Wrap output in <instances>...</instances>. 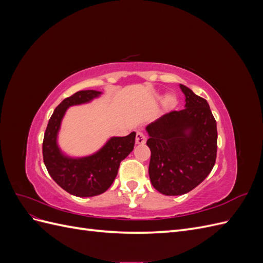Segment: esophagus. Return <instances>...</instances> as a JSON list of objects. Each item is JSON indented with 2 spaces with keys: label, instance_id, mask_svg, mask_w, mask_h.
Wrapping results in <instances>:
<instances>
[{
  "label": "esophagus",
  "instance_id": "34e87169",
  "mask_svg": "<svg viewBox=\"0 0 263 263\" xmlns=\"http://www.w3.org/2000/svg\"><path fill=\"white\" fill-rule=\"evenodd\" d=\"M146 140H147V137L145 136L144 134L140 133V132H138L136 134V144L137 145H144L145 142H146Z\"/></svg>",
  "mask_w": 263,
  "mask_h": 263
}]
</instances>
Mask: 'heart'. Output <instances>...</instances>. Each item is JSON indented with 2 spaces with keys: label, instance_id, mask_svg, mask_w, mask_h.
<instances>
[{
  "label": "heart",
  "instance_id": "heart-1",
  "mask_svg": "<svg viewBox=\"0 0 263 263\" xmlns=\"http://www.w3.org/2000/svg\"><path fill=\"white\" fill-rule=\"evenodd\" d=\"M171 103H172V98L168 97V98L164 99V104H165V105H170Z\"/></svg>",
  "mask_w": 263,
  "mask_h": 263
}]
</instances>
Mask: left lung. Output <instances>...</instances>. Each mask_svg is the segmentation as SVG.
Instances as JSON below:
<instances>
[{"mask_svg":"<svg viewBox=\"0 0 263 263\" xmlns=\"http://www.w3.org/2000/svg\"><path fill=\"white\" fill-rule=\"evenodd\" d=\"M185 108L172 110L147 126L149 178L164 195H182L212 171L217 155V126L209 103L185 85Z\"/></svg>","mask_w":263,"mask_h":263,"instance_id":"1","label":"left lung"}]
</instances>
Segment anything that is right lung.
I'll return each instance as SVG.
<instances>
[{
    "label": "right lung",
    "instance_id": "right-lung-1",
    "mask_svg": "<svg viewBox=\"0 0 263 263\" xmlns=\"http://www.w3.org/2000/svg\"><path fill=\"white\" fill-rule=\"evenodd\" d=\"M100 94L94 90L79 91L63 100L53 110L44 136L43 158L47 171L59 186L79 197L104 193L114 182L119 164L135 146L136 133L133 132L128 136L110 138L104 147L90 157L73 159L61 154L57 134L67 108L90 102Z\"/></svg>",
    "mask_w": 263,
    "mask_h": 263
}]
</instances>
